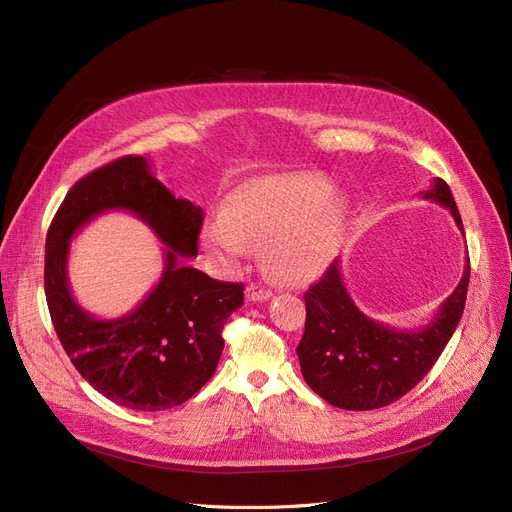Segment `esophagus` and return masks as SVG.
Wrapping results in <instances>:
<instances>
[{
    "label": "esophagus",
    "instance_id": "1",
    "mask_svg": "<svg viewBox=\"0 0 512 512\" xmlns=\"http://www.w3.org/2000/svg\"><path fill=\"white\" fill-rule=\"evenodd\" d=\"M272 297V289L257 285V282H251L249 287H246V299L249 301H266Z\"/></svg>",
    "mask_w": 512,
    "mask_h": 512
}]
</instances>
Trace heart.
<instances>
[{
  "label": "heart",
  "mask_w": 512,
  "mask_h": 512,
  "mask_svg": "<svg viewBox=\"0 0 512 512\" xmlns=\"http://www.w3.org/2000/svg\"><path fill=\"white\" fill-rule=\"evenodd\" d=\"M344 211V200L325 175H270L234 189L225 213L208 217L202 236L208 249L230 257L266 244V259L278 276L306 282L333 261Z\"/></svg>",
  "instance_id": "1"
}]
</instances>
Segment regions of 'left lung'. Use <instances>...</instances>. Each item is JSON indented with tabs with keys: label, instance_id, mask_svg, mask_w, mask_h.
<instances>
[{
	"label": "left lung",
	"instance_id": "1",
	"mask_svg": "<svg viewBox=\"0 0 512 512\" xmlns=\"http://www.w3.org/2000/svg\"><path fill=\"white\" fill-rule=\"evenodd\" d=\"M424 198L439 202L464 234L462 217L443 179H432ZM470 280V261L462 280L428 325L394 329L369 318L352 301L339 259L306 291V331L297 346L306 384L327 403L348 411L380 409L399 401L439 361L456 331Z\"/></svg>",
	"mask_w": 512,
	"mask_h": 512
}]
</instances>
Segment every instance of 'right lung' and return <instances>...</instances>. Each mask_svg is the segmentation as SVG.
Returning a JSON list of instances; mask_svg holds the SVG:
<instances>
[{
    "mask_svg": "<svg viewBox=\"0 0 512 512\" xmlns=\"http://www.w3.org/2000/svg\"><path fill=\"white\" fill-rule=\"evenodd\" d=\"M126 210L167 246L159 285L118 319H97L68 287V242L94 216ZM202 208L175 198L143 156L105 164L75 183L46 236L44 287L56 335L84 380L116 405L162 411L211 380L223 352L221 329L244 301L242 285L185 266L198 255Z\"/></svg>",
    "mask_w": 512,
    "mask_h": 512,
    "instance_id": "right-lung-1",
    "label": "right lung"
}]
</instances>
